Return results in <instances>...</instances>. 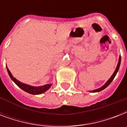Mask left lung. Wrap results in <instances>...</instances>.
<instances>
[{
	"label": "left lung",
	"instance_id": "left-lung-1",
	"mask_svg": "<svg viewBox=\"0 0 127 127\" xmlns=\"http://www.w3.org/2000/svg\"><path fill=\"white\" fill-rule=\"evenodd\" d=\"M121 57H119V62H118V64H117V68L116 69H115V72H113V75L111 76V78H109V79L107 80V82L102 87H101V88H99L98 89H96V90H92V91H90L91 92H100V91L103 90H104L105 88H106L111 83V82L113 80V79H114L115 76H116L117 73V72H118L119 70V66H120V64H121Z\"/></svg>",
	"mask_w": 127,
	"mask_h": 127
}]
</instances>
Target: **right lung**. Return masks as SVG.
<instances>
[{
	"instance_id": "obj_1",
	"label": "right lung",
	"mask_w": 127,
	"mask_h": 127,
	"mask_svg": "<svg viewBox=\"0 0 127 127\" xmlns=\"http://www.w3.org/2000/svg\"><path fill=\"white\" fill-rule=\"evenodd\" d=\"M7 71H8V73L10 77L12 80L22 90H23L25 92L29 93V94H31L33 95H38L41 94H43L45 92L49 90V89L51 88V84H46L42 86H38V87H35V86H30V85L22 83L20 81H18V80L16 79L14 76H12V74H11L10 71L9 70V69L8 68V67L6 66Z\"/></svg>"
}]
</instances>
